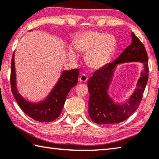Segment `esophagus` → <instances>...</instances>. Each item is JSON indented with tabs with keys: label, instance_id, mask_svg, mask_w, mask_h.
Returning <instances> with one entry per match:
<instances>
[{
	"label": "esophagus",
	"instance_id": "1",
	"mask_svg": "<svg viewBox=\"0 0 159 159\" xmlns=\"http://www.w3.org/2000/svg\"><path fill=\"white\" fill-rule=\"evenodd\" d=\"M88 80V77L84 73H82L79 77V81L80 82H86Z\"/></svg>",
	"mask_w": 159,
	"mask_h": 159
}]
</instances>
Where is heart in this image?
<instances>
[{
	"label": "heart",
	"instance_id": "1",
	"mask_svg": "<svg viewBox=\"0 0 159 159\" xmlns=\"http://www.w3.org/2000/svg\"><path fill=\"white\" fill-rule=\"evenodd\" d=\"M73 46L77 52L85 55V61L93 69H100L109 63L115 51L116 39L112 34L89 30L77 37ZM69 55L76 58V54L70 48Z\"/></svg>",
	"mask_w": 159,
	"mask_h": 159
}]
</instances>
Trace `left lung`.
<instances>
[{"instance_id": "1", "label": "left lung", "mask_w": 159, "mask_h": 159, "mask_svg": "<svg viewBox=\"0 0 159 159\" xmlns=\"http://www.w3.org/2000/svg\"><path fill=\"white\" fill-rule=\"evenodd\" d=\"M131 39L130 46L114 61L95 71L88 81L89 114L92 120L98 125L115 124L125 120L136 111L142 100L148 81V57L144 45L133 32ZM133 61L140 62L144 65L137 89L127 103L116 104L107 94L113 71L118 64Z\"/></svg>"}]
</instances>
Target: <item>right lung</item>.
Segmentation results:
<instances>
[{"label":"right lung","mask_w":159,"mask_h":159,"mask_svg":"<svg viewBox=\"0 0 159 159\" xmlns=\"http://www.w3.org/2000/svg\"><path fill=\"white\" fill-rule=\"evenodd\" d=\"M79 73L77 68L63 71L57 83L46 99L33 103L25 100L18 92L14 52L11 62V90L19 106L26 115L37 121L52 122L61 114L68 93L78 82Z\"/></svg>","instance_id":"right-lung-1"}]
</instances>
